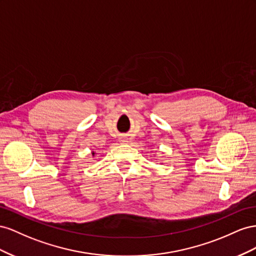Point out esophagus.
<instances>
[{
	"label": "esophagus",
	"mask_w": 256,
	"mask_h": 256,
	"mask_svg": "<svg viewBox=\"0 0 256 256\" xmlns=\"http://www.w3.org/2000/svg\"><path fill=\"white\" fill-rule=\"evenodd\" d=\"M122 142H123V140H122Z\"/></svg>",
	"instance_id": "esophagus-1"
}]
</instances>
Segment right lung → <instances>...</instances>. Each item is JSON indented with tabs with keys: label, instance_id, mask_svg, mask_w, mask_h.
<instances>
[{
	"label": "right lung",
	"instance_id": "1",
	"mask_svg": "<svg viewBox=\"0 0 256 256\" xmlns=\"http://www.w3.org/2000/svg\"><path fill=\"white\" fill-rule=\"evenodd\" d=\"M94 154H96V153H94V152H92V156H94Z\"/></svg>",
	"mask_w": 256,
	"mask_h": 256
}]
</instances>
